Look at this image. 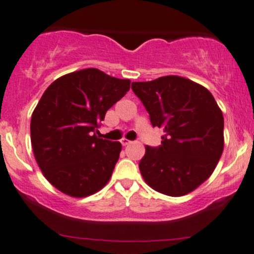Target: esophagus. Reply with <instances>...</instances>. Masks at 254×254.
Here are the masks:
<instances>
[{
  "instance_id": "esophagus-1",
  "label": "esophagus",
  "mask_w": 254,
  "mask_h": 254,
  "mask_svg": "<svg viewBox=\"0 0 254 254\" xmlns=\"http://www.w3.org/2000/svg\"><path fill=\"white\" fill-rule=\"evenodd\" d=\"M120 142H122V145H123V146H127V145H129L130 142H131V141H130V140H127V138H122V140H120Z\"/></svg>"
}]
</instances>
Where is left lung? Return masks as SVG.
<instances>
[{
	"label": "left lung",
	"mask_w": 254,
	"mask_h": 254,
	"mask_svg": "<svg viewBox=\"0 0 254 254\" xmlns=\"http://www.w3.org/2000/svg\"><path fill=\"white\" fill-rule=\"evenodd\" d=\"M152 127L163 129L162 145L146 146L138 168L146 183L161 193L179 197L204 183L224 148V118L213 95L176 75L132 82Z\"/></svg>",
	"instance_id": "left-lung-1"
}]
</instances>
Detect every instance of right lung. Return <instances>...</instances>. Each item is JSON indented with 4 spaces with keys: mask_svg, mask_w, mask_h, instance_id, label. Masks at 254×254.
Instances as JSON below:
<instances>
[{
    "mask_svg": "<svg viewBox=\"0 0 254 254\" xmlns=\"http://www.w3.org/2000/svg\"><path fill=\"white\" fill-rule=\"evenodd\" d=\"M130 89V80L87 68L53 81L30 123L31 146L45 178L64 193L86 197L111 179L120 142L96 135L106 112Z\"/></svg>",
    "mask_w": 254,
    "mask_h": 254,
    "instance_id": "right-lung-1",
    "label": "right lung"
}]
</instances>
